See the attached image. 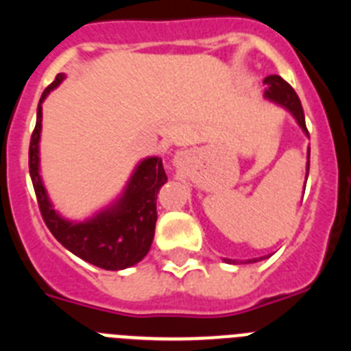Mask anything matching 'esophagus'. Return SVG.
<instances>
[{"instance_id":"1","label":"esophagus","mask_w":351,"mask_h":351,"mask_svg":"<svg viewBox=\"0 0 351 351\" xmlns=\"http://www.w3.org/2000/svg\"><path fill=\"white\" fill-rule=\"evenodd\" d=\"M176 160H178V158H176Z\"/></svg>"}]
</instances>
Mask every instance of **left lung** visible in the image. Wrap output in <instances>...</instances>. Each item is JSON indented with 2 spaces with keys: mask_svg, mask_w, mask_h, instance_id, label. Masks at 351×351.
Returning a JSON list of instances; mask_svg holds the SVG:
<instances>
[{
  "mask_svg": "<svg viewBox=\"0 0 351 351\" xmlns=\"http://www.w3.org/2000/svg\"><path fill=\"white\" fill-rule=\"evenodd\" d=\"M263 84L267 86V89H265V93H263V96L267 98V100L274 101V104L281 105V107H285L288 110V112L291 114V116L295 117L297 125L302 128V132L306 133V135H309L308 133V128H306V119H304V110H302V105H300V100L299 96H297V93L293 91V88H291L290 84L287 82V80L281 79L280 75H269L263 79ZM309 158V154H308ZM308 173H309V161L306 163V181H308ZM267 258V256H262V258H253V260H247L250 263L253 262H260V260ZM228 263H237L235 260H226Z\"/></svg>",
  "mask_w": 351,
  "mask_h": 351,
  "instance_id": "8db88e82",
  "label": "left lung"
}]
</instances>
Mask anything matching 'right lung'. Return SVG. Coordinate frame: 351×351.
Instances as JSON below:
<instances>
[{"instance_id": "right-lung-1", "label": "right lung", "mask_w": 351, "mask_h": 351, "mask_svg": "<svg viewBox=\"0 0 351 351\" xmlns=\"http://www.w3.org/2000/svg\"><path fill=\"white\" fill-rule=\"evenodd\" d=\"M63 79L64 73H58L54 82L43 91L36 108L35 132L29 142V176L40 213L52 235L73 255L105 271L128 269L141 262L153 244L158 219L156 198L160 188L167 182L165 169L161 158H145L135 167L123 193L110 206L84 221L63 218L52 206L40 176L42 104Z\"/></svg>"}]
</instances>
